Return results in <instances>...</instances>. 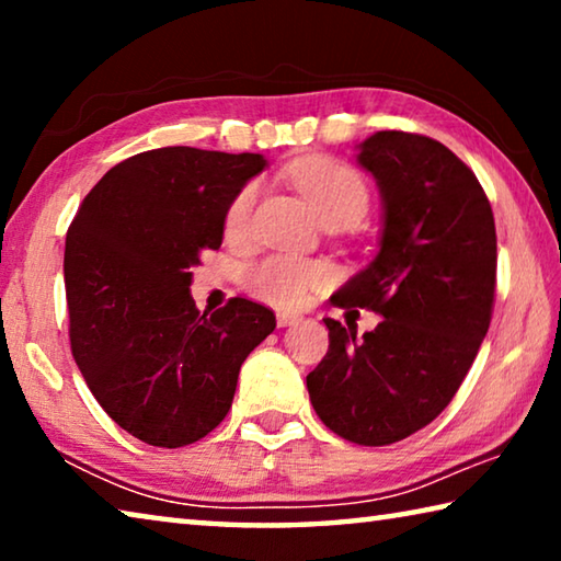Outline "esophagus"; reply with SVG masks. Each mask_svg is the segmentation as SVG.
<instances>
[{
  "mask_svg": "<svg viewBox=\"0 0 561 561\" xmlns=\"http://www.w3.org/2000/svg\"><path fill=\"white\" fill-rule=\"evenodd\" d=\"M299 321H301V317L291 314V311H279V314H277L279 327H294V324H299Z\"/></svg>",
  "mask_w": 561,
  "mask_h": 561,
  "instance_id": "34e87169",
  "label": "esophagus"
}]
</instances>
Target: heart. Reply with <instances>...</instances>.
I'll return each mask as SVG.
<instances>
[{
    "label": "heart",
    "instance_id": "1",
    "mask_svg": "<svg viewBox=\"0 0 561 561\" xmlns=\"http://www.w3.org/2000/svg\"><path fill=\"white\" fill-rule=\"evenodd\" d=\"M291 180L304 195L309 197L321 220H346L354 225L368 210V185L356 168H351L334 158L301 160L291 168ZM260 197V183L250 180L227 205L225 210V234L242 237L250 230L254 205ZM331 272L327 264L314 260L289 257V254H272L247 272V284L254 297L282 309L301 307L311 299V294L327 287Z\"/></svg>",
    "mask_w": 561,
    "mask_h": 561
}]
</instances>
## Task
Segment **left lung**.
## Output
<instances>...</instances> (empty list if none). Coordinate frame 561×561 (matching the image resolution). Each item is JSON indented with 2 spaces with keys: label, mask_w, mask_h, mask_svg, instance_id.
<instances>
[{
  "label": "left lung",
  "mask_w": 561,
  "mask_h": 561,
  "mask_svg": "<svg viewBox=\"0 0 561 561\" xmlns=\"http://www.w3.org/2000/svg\"><path fill=\"white\" fill-rule=\"evenodd\" d=\"M358 163L383 197L376 260L331 301L381 314L356 331L324 319L311 405L344 440L391 445L435 421L468 376L495 307V217L472 170L438 140L378 130Z\"/></svg>",
  "instance_id": "obj_1"
}]
</instances>
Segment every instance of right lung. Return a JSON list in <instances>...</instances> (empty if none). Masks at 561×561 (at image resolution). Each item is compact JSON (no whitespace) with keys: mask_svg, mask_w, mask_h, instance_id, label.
Returning <instances> with one entry per match:
<instances>
[{"mask_svg":"<svg viewBox=\"0 0 561 561\" xmlns=\"http://www.w3.org/2000/svg\"><path fill=\"white\" fill-rule=\"evenodd\" d=\"M264 165L257 153L146 150L93 185L66 232L73 360L103 411L148 445L215 431L244 358L277 327L257 301L201 314L190 297V270L222 244L227 205Z\"/></svg>","mask_w":561,"mask_h":561,"instance_id":"1","label":"right lung"}]
</instances>
